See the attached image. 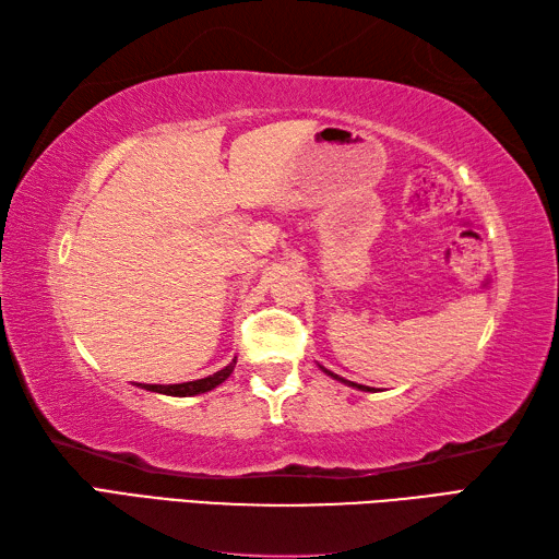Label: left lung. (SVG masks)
I'll return each instance as SVG.
<instances>
[{"instance_id":"left-lung-1","label":"left lung","mask_w":559,"mask_h":559,"mask_svg":"<svg viewBox=\"0 0 559 559\" xmlns=\"http://www.w3.org/2000/svg\"><path fill=\"white\" fill-rule=\"evenodd\" d=\"M319 370H322L324 374H329L331 379H336V382H341V384H346V386H353V389H358V391H374L372 386H362V384H355V382H348V379H343V377L334 374V372H331V370H326V367H322V365H319Z\"/></svg>"}]
</instances>
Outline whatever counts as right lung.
Listing matches in <instances>:
<instances>
[{
  "label": "right lung",
  "instance_id": "1",
  "mask_svg": "<svg viewBox=\"0 0 559 559\" xmlns=\"http://www.w3.org/2000/svg\"><path fill=\"white\" fill-rule=\"evenodd\" d=\"M235 362L237 358H233L228 365L223 367V370L213 372L204 379H194V382H182V384H136L139 389H146V391H156V394H165V396H197V394H206V391L216 389L218 384H223L225 379H228L235 370Z\"/></svg>",
  "mask_w": 559,
  "mask_h": 559
}]
</instances>
